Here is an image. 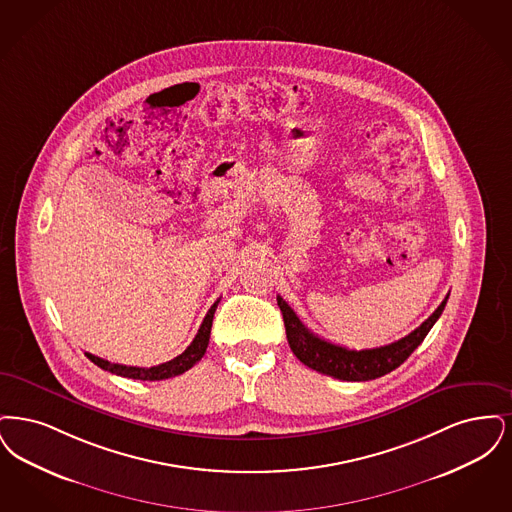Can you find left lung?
<instances>
[{
  "label": "left lung",
  "mask_w": 512,
  "mask_h": 512,
  "mask_svg": "<svg viewBox=\"0 0 512 512\" xmlns=\"http://www.w3.org/2000/svg\"><path fill=\"white\" fill-rule=\"evenodd\" d=\"M447 298H449V294L438 306V310L432 313L413 333L403 336L388 346L359 350V352L348 350V348L338 346L333 342H327V340L319 338L317 334H313L308 327H304V323L296 317L294 310L281 296H277V304L283 313L287 340H289L290 350L294 356L313 371H319L323 375L340 378V380L363 382V380L384 377L386 373L398 369L401 363L411 356L415 352V348L423 342L428 331L434 327V323L444 312Z\"/></svg>",
  "instance_id": "left-lung-1"
}]
</instances>
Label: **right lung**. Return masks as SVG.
Here are the masks:
<instances>
[{"instance_id":"add662e5","label":"right lung","mask_w":512,"mask_h":512,"mask_svg":"<svg viewBox=\"0 0 512 512\" xmlns=\"http://www.w3.org/2000/svg\"><path fill=\"white\" fill-rule=\"evenodd\" d=\"M220 300H216L212 304V308L206 313L202 325H200L199 333L193 338V342L187 346V350L183 354H179L178 357L166 361V363H160L155 367H128V365H120V363H111L107 359H101V357L93 356L88 354L89 361H93L97 367L114 373V375H120V377L135 378V380H164V378L178 377L181 373L189 371L195 363H199L206 348H208V340H210V329H212V319H214V312L218 308Z\"/></svg>"}]
</instances>
